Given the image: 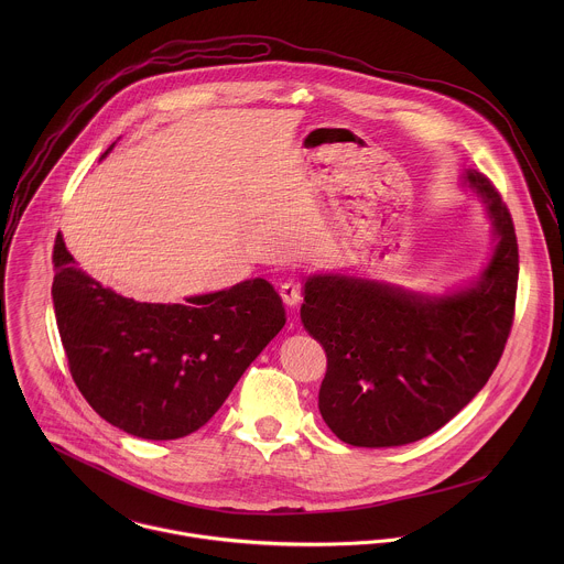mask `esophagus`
Masks as SVG:
<instances>
[{"instance_id": "esophagus-1", "label": "esophagus", "mask_w": 564, "mask_h": 564, "mask_svg": "<svg viewBox=\"0 0 564 564\" xmlns=\"http://www.w3.org/2000/svg\"><path fill=\"white\" fill-rule=\"evenodd\" d=\"M280 295L284 300V304L291 306V308L300 306V302H302V289H300L297 282H284L282 289H280Z\"/></svg>"}]
</instances>
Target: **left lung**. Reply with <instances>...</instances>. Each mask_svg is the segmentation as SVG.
<instances>
[{
  "mask_svg": "<svg viewBox=\"0 0 564 564\" xmlns=\"http://www.w3.org/2000/svg\"><path fill=\"white\" fill-rule=\"evenodd\" d=\"M460 180L482 202L495 241L474 282L443 295L343 273L304 282L302 323L327 356L319 412L347 445L430 436L482 391L501 358L519 280L514 226L480 171Z\"/></svg>",
  "mask_w": 564,
  "mask_h": 564,
  "instance_id": "1",
  "label": "left lung"
}]
</instances>
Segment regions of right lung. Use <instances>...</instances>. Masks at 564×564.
Returning a JSON list of instances; mask_svg holds the SVG:
<instances>
[{
	"instance_id": "right-lung-1",
	"label": "right lung",
	"mask_w": 564,
	"mask_h": 564,
	"mask_svg": "<svg viewBox=\"0 0 564 564\" xmlns=\"http://www.w3.org/2000/svg\"><path fill=\"white\" fill-rule=\"evenodd\" d=\"M52 300L84 400L115 427L148 441L206 425L286 323L280 295L262 278L184 304L134 302L78 269L63 235L54 245Z\"/></svg>"
}]
</instances>
